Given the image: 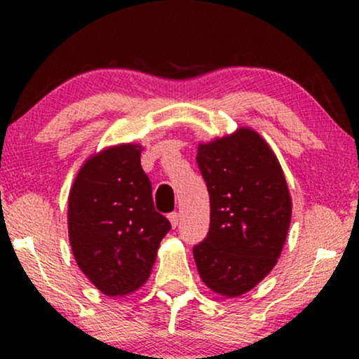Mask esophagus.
Here are the masks:
<instances>
[{"mask_svg":"<svg viewBox=\"0 0 359 359\" xmlns=\"http://www.w3.org/2000/svg\"><path fill=\"white\" fill-rule=\"evenodd\" d=\"M168 219H170V222H171V225H173V227H178V224H180V214L178 212H171L168 215Z\"/></svg>","mask_w":359,"mask_h":359,"instance_id":"34e87169","label":"esophagus"}]
</instances>
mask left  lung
Listing matches in <instances>:
<instances>
[{
	"label": "left lung",
	"mask_w": 359,
	"mask_h": 359,
	"mask_svg": "<svg viewBox=\"0 0 359 359\" xmlns=\"http://www.w3.org/2000/svg\"><path fill=\"white\" fill-rule=\"evenodd\" d=\"M209 191L210 224L193 255L201 279L235 297L253 289L281 255L291 224V196L279 161L252 129L198 149Z\"/></svg>",
	"instance_id": "left-lung-1"
}]
</instances>
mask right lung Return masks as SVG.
Returning a JSON list of instances; mask_svg holds the SVG:
<instances>
[{
	"label": "right lung",
	"mask_w": 359,
	"mask_h": 359,
	"mask_svg": "<svg viewBox=\"0 0 359 359\" xmlns=\"http://www.w3.org/2000/svg\"><path fill=\"white\" fill-rule=\"evenodd\" d=\"M170 229L155 210L139 145L112 147L83 165L68 198V235L78 266L101 292L140 287Z\"/></svg>",
	"instance_id": "right-lung-1"
}]
</instances>
